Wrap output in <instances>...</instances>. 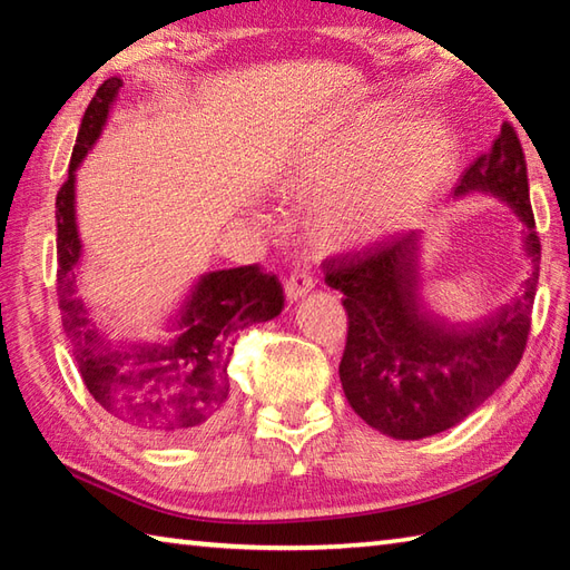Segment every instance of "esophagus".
<instances>
[{
  "mask_svg": "<svg viewBox=\"0 0 570 570\" xmlns=\"http://www.w3.org/2000/svg\"><path fill=\"white\" fill-rule=\"evenodd\" d=\"M286 296L296 302V298H304L308 292L314 288V276L306 272V268H294L292 274L286 278Z\"/></svg>",
  "mask_w": 570,
  "mask_h": 570,
  "instance_id": "34e87169",
  "label": "esophagus"
}]
</instances>
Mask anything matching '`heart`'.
Listing matches in <instances>:
<instances>
[{
	"instance_id": "obj_1",
	"label": "heart",
	"mask_w": 570,
	"mask_h": 570,
	"mask_svg": "<svg viewBox=\"0 0 570 570\" xmlns=\"http://www.w3.org/2000/svg\"><path fill=\"white\" fill-rule=\"evenodd\" d=\"M455 138L438 120L412 125L390 148L387 132H350L306 163L296 186L340 188L316 226L342 244H372L397 234L430 204L455 166Z\"/></svg>"
}]
</instances>
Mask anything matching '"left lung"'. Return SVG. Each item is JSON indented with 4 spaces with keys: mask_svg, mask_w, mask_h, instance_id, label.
Listing matches in <instances>:
<instances>
[{
    "mask_svg": "<svg viewBox=\"0 0 570 570\" xmlns=\"http://www.w3.org/2000/svg\"><path fill=\"white\" fill-rule=\"evenodd\" d=\"M490 193L523 220L533 272L523 292L472 324H448L420 298V230L382 238L356 254L324 262V282L342 292L350 332L340 380L352 410L382 435L422 440L475 412L525 352L540 240L528 198L525 156L505 122L490 153L462 173L455 196Z\"/></svg>",
    "mask_w": 570,
    "mask_h": 570,
    "instance_id": "1",
    "label": "left lung"
}]
</instances>
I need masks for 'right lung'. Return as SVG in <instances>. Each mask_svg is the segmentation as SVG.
Returning <instances> with one entry per match:
<instances>
[{"label": "right lung", "mask_w": 570, "mask_h": 570, "mask_svg": "<svg viewBox=\"0 0 570 570\" xmlns=\"http://www.w3.org/2000/svg\"><path fill=\"white\" fill-rule=\"evenodd\" d=\"M120 88V77H110L95 92L77 132L70 173L57 193V298L77 370L95 402L142 438L183 442L204 435L224 414L228 362L238 332L282 314L284 288L258 264L220 268L193 284L170 320L176 340L115 344L95 330L75 284V266L82 256L75 218V170L98 142Z\"/></svg>", "instance_id": "add662e5"}]
</instances>
